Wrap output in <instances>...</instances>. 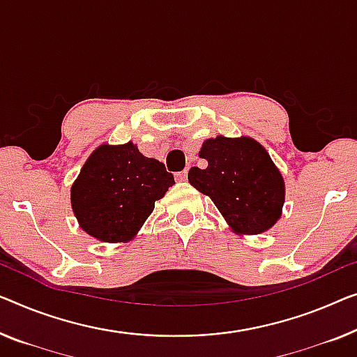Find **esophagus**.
Here are the masks:
<instances>
[{
	"mask_svg": "<svg viewBox=\"0 0 357 357\" xmlns=\"http://www.w3.org/2000/svg\"><path fill=\"white\" fill-rule=\"evenodd\" d=\"M188 173H189V168H184L183 172L174 174V178H176V181H185L188 179Z\"/></svg>",
	"mask_w": 357,
	"mask_h": 357,
	"instance_id": "obj_1",
	"label": "esophagus"
}]
</instances>
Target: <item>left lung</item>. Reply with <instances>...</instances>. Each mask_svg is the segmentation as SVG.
Returning <instances> with one entry per match:
<instances>
[{"instance_id": "left-lung-1", "label": "left lung", "mask_w": 357, "mask_h": 357, "mask_svg": "<svg viewBox=\"0 0 357 357\" xmlns=\"http://www.w3.org/2000/svg\"><path fill=\"white\" fill-rule=\"evenodd\" d=\"M200 158L206 167L189 169V183L215 202L234 231L259 234L280 218L285 188L266 149L252 137L206 139Z\"/></svg>"}]
</instances>
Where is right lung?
I'll list each match as a JSON object with an SVG mask.
<instances>
[{
  "label": "right lung",
  "instance_id": "add662e5",
  "mask_svg": "<svg viewBox=\"0 0 357 357\" xmlns=\"http://www.w3.org/2000/svg\"><path fill=\"white\" fill-rule=\"evenodd\" d=\"M173 184L165 165L142 155L132 142L104 144L91 153L73 183L72 208L89 236L126 242Z\"/></svg>",
  "mask_w": 357,
  "mask_h": 357
}]
</instances>
